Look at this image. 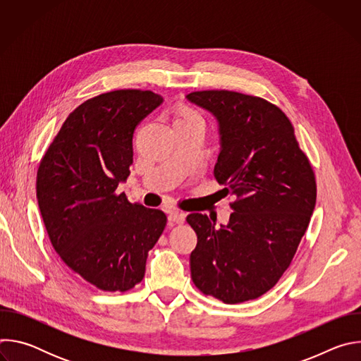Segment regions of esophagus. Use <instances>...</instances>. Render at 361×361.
Instances as JSON below:
<instances>
[{
	"instance_id": "esophagus-1",
	"label": "esophagus",
	"mask_w": 361,
	"mask_h": 361,
	"mask_svg": "<svg viewBox=\"0 0 361 361\" xmlns=\"http://www.w3.org/2000/svg\"><path fill=\"white\" fill-rule=\"evenodd\" d=\"M185 220V214L181 212H171L169 214V221L173 224H183Z\"/></svg>"
}]
</instances>
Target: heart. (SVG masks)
I'll return each instance as SVG.
<instances>
[{
  "instance_id": "heart-1",
  "label": "heart",
  "mask_w": 361,
  "mask_h": 361,
  "mask_svg": "<svg viewBox=\"0 0 361 361\" xmlns=\"http://www.w3.org/2000/svg\"><path fill=\"white\" fill-rule=\"evenodd\" d=\"M184 118H198V116L188 107H181L178 109V111L176 113L174 120H184Z\"/></svg>"
}]
</instances>
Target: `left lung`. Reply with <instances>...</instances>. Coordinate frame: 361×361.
<instances>
[{
    "label": "left lung",
    "mask_w": 361,
    "mask_h": 361,
    "mask_svg": "<svg viewBox=\"0 0 361 361\" xmlns=\"http://www.w3.org/2000/svg\"><path fill=\"white\" fill-rule=\"evenodd\" d=\"M187 99L210 111L220 133L214 177L233 195L227 226L191 213V279L226 304L259 298L288 269L316 205L314 171L287 116L264 98L227 90ZM212 218V217H210Z\"/></svg>",
    "instance_id": "8db88e82"
}]
</instances>
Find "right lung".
<instances>
[{
  "mask_svg": "<svg viewBox=\"0 0 361 361\" xmlns=\"http://www.w3.org/2000/svg\"><path fill=\"white\" fill-rule=\"evenodd\" d=\"M163 102L142 90H116L84 101L64 121L37 171V200L60 259L104 291H128L145 273L163 234L161 210L117 194L130 176L135 127Z\"/></svg>",
  "mask_w": 361,
  "mask_h": 361,
  "instance_id": "obj_1",
  "label": "right lung"
}]
</instances>
